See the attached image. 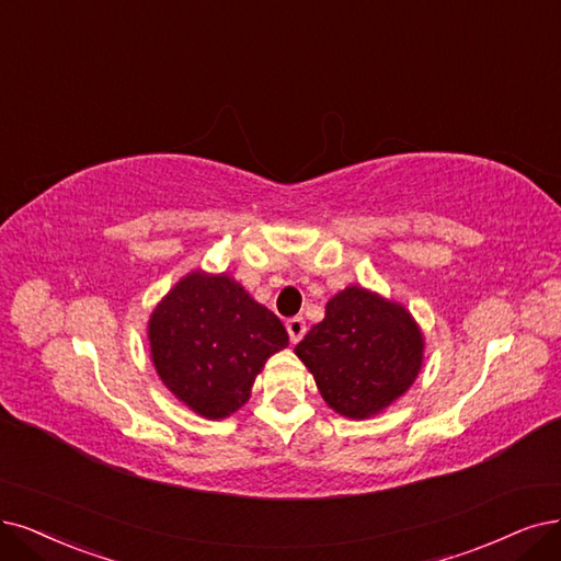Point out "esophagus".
I'll list each match as a JSON object with an SVG mask.
<instances>
[{
    "instance_id": "esophagus-1",
    "label": "esophagus",
    "mask_w": 561,
    "mask_h": 561,
    "mask_svg": "<svg viewBox=\"0 0 561 561\" xmlns=\"http://www.w3.org/2000/svg\"><path fill=\"white\" fill-rule=\"evenodd\" d=\"M286 330H288V337H291V342L296 344L307 333V323H305L302 317H294V319L286 321Z\"/></svg>"
}]
</instances>
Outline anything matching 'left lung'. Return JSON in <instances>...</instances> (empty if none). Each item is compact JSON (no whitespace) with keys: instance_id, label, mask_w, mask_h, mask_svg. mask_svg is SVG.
<instances>
[{"instance_id":"obj_1","label":"left lung","mask_w":561,"mask_h":561,"mask_svg":"<svg viewBox=\"0 0 561 561\" xmlns=\"http://www.w3.org/2000/svg\"><path fill=\"white\" fill-rule=\"evenodd\" d=\"M328 407L369 419L416 379L423 335L402 305L348 286L325 305V319L296 346Z\"/></svg>"}]
</instances>
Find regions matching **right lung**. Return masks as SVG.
<instances>
[{
    "instance_id": "add662e5",
    "label": "right lung",
    "mask_w": 561,
    "mask_h": 561,
    "mask_svg": "<svg viewBox=\"0 0 561 561\" xmlns=\"http://www.w3.org/2000/svg\"><path fill=\"white\" fill-rule=\"evenodd\" d=\"M286 344L282 321L226 275H186L150 317L161 381L213 421L249 400L261 367Z\"/></svg>"
}]
</instances>
